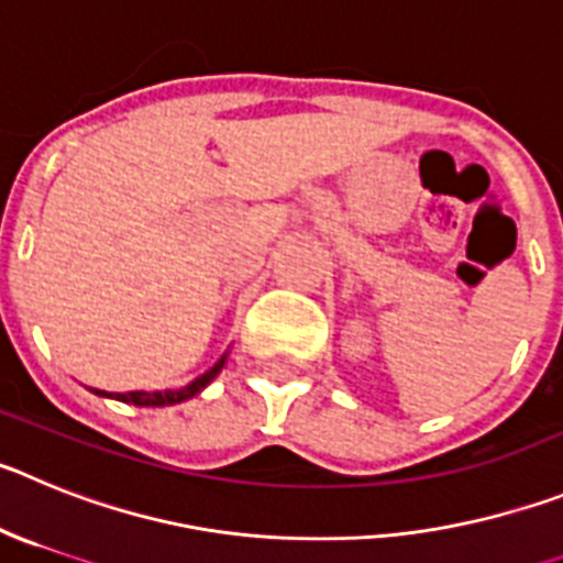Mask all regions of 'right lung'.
I'll list each match as a JSON object with an SVG mask.
<instances>
[{"mask_svg":"<svg viewBox=\"0 0 563 563\" xmlns=\"http://www.w3.org/2000/svg\"><path fill=\"white\" fill-rule=\"evenodd\" d=\"M221 367H224V356L212 364L207 373H201L199 378H194V382L185 384V387H179V389H165V393H143V389H140V393H114L111 398H118V401H125V404H134V407H170V404H181V401H187V398L199 395L201 389L212 382V378L219 376ZM95 393L106 395V393H100V389H95Z\"/></svg>","mask_w":563,"mask_h":563,"instance_id":"add662e5","label":"right lung"}]
</instances>
